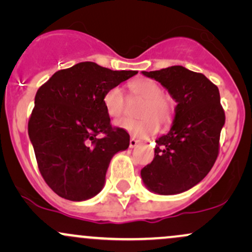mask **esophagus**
<instances>
[{"label": "esophagus", "instance_id": "1", "mask_svg": "<svg viewBox=\"0 0 252 252\" xmlns=\"http://www.w3.org/2000/svg\"><path fill=\"white\" fill-rule=\"evenodd\" d=\"M138 143H140V141L135 140V138H131V140H130V142H129V147H130V148H135V147L137 146Z\"/></svg>", "mask_w": 252, "mask_h": 252}]
</instances>
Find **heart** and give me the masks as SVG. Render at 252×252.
Returning <instances> with one entry per match:
<instances>
[{
	"label": "heart",
	"mask_w": 252,
	"mask_h": 252,
	"mask_svg": "<svg viewBox=\"0 0 252 252\" xmlns=\"http://www.w3.org/2000/svg\"><path fill=\"white\" fill-rule=\"evenodd\" d=\"M131 99L142 102L137 110L141 120L117 121L115 126L126 131L132 137L148 138L155 135L160 126H167L173 117V103L163 96V90L154 80L148 78H137L129 83ZM104 106L110 117L118 118L124 114L128 98L121 86H112L104 94Z\"/></svg>",
	"instance_id": "1"
}]
</instances>
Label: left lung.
<instances>
[{"instance_id": "obj_1", "label": "left lung", "mask_w": 252, "mask_h": 252, "mask_svg": "<svg viewBox=\"0 0 252 252\" xmlns=\"http://www.w3.org/2000/svg\"><path fill=\"white\" fill-rule=\"evenodd\" d=\"M176 102L170 130L155 141L152 163L141 170L150 192L173 195L198 185L215 164L225 124L219 90L204 74L184 66L142 71Z\"/></svg>"}]
</instances>
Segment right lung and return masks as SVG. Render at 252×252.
<instances>
[{
    "mask_svg": "<svg viewBox=\"0 0 252 252\" xmlns=\"http://www.w3.org/2000/svg\"><path fill=\"white\" fill-rule=\"evenodd\" d=\"M135 74L84 62L56 72L37 90L28 135L42 178L59 196H96L111 158L128 149L129 134L112 129L103 99L110 88Z\"/></svg>",
    "mask_w": 252,
    "mask_h": 252,
    "instance_id": "right-lung-1",
    "label": "right lung"
}]
</instances>
